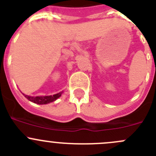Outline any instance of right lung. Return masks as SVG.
<instances>
[{"label":"right lung","mask_w":156,"mask_h":156,"mask_svg":"<svg viewBox=\"0 0 156 156\" xmlns=\"http://www.w3.org/2000/svg\"><path fill=\"white\" fill-rule=\"evenodd\" d=\"M62 92H60V93L56 94L54 95H50V96H43V97H30L28 95H25L26 98L29 100V101H32V102L35 103V104H49V103L53 102L54 101L57 99V98H59L62 95Z\"/></svg>","instance_id":"add662e5"}]
</instances>
